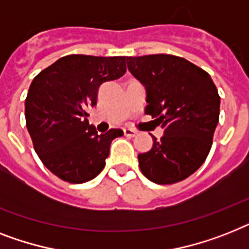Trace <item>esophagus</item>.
<instances>
[{
	"label": "esophagus",
	"mask_w": 249,
	"mask_h": 249,
	"mask_svg": "<svg viewBox=\"0 0 249 249\" xmlns=\"http://www.w3.org/2000/svg\"><path fill=\"white\" fill-rule=\"evenodd\" d=\"M124 134L126 137H135L137 135V131L131 130V129H124Z\"/></svg>",
	"instance_id": "34e87169"
}]
</instances>
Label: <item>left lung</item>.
Masks as SVG:
<instances>
[{
    "instance_id": "8db88e82",
    "label": "left lung",
    "mask_w": 249,
    "mask_h": 249,
    "mask_svg": "<svg viewBox=\"0 0 249 249\" xmlns=\"http://www.w3.org/2000/svg\"><path fill=\"white\" fill-rule=\"evenodd\" d=\"M129 71L147 93L144 112L163 129L152 148L139 153L141 171L157 184L191 177L205 162L219 123L220 96L209 72L183 57H126Z\"/></svg>"
}]
</instances>
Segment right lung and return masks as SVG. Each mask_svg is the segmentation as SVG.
I'll list each match as a JSON object with an SVG mask.
<instances>
[{
	"instance_id": "right-lung-1",
	"label": "right lung",
	"mask_w": 249,
	"mask_h": 249,
	"mask_svg": "<svg viewBox=\"0 0 249 249\" xmlns=\"http://www.w3.org/2000/svg\"><path fill=\"white\" fill-rule=\"evenodd\" d=\"M126 57L68 54L33 79L25 100L26 128L48 170L72 184L89 181L104 170L111 142L124 134H97L88 121L98 88L126 71Z\"/></svg>"
}]
</instances>
